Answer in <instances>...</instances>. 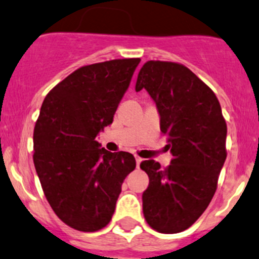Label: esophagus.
Masks as SVG:
<instances>
[{
    "label": "esophagus",
    "mask_w": 259,
    "mask_h": 259,
    "mask_svg": "<svg viewBox=\"0 0 259 259\" xmlns=\"http://www.w3.org/2000/svg\"><path fill=\"white\" fill-rule=\"evenodd\" d=\"M141 162H142V158H141V157H138V156H136V163H137V167L140 166Z\"/></svg>",
    "instance_id": "1"
}]
</instances>
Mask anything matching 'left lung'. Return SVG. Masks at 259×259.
<instances>
[{
    "instance_id": "obj_1",
    "label": "left lung",
    "mask_w": 259,
    "mask_h": 259,
    "mask_svg": "<svg viewBox=\"0 0 259 259\" xmlns=\"http://www.w3.org/2000/svg\"><path fill=\"white\" fill-rule=\"evenodd\" d=\"M142 89L156 102L173 156L164 169L153 159L141 162L149 177L143 214L159 233H178L201 217L214 196L227 157V124L214 92L181 63L146 62L136 82V91Z\"/></svg>"
}]
</instances>
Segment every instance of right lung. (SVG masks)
I'll return each mask as SVG.
<instances>
[{"mask_svg":"<svg viewBox=\"0 0 259 259\" xmlns=\"http://www.w3.org/2000/svg\"><path fill=\"white\" fill-rule=\"evenodd\" d=\"M140 58L83 66L44 100L33 131V163L42 189L62 222L82 232L110 223L124 178L136 168L128 152L100 148L98 133L113 114Z\"/></svg>","mask_w":259,"mask_h":259,"instance_id":"right-lung-1","label":"right lung"}]
</instances>
